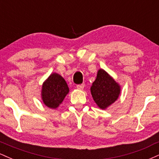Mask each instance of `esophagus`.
I'll return each mask as SVG.
<instances>
[{"instance_id":"1","label":"esophagus","mask_w":159,"mask_h":159,"mask_svg":"<svg viewBox=\"0 0 159 159\" xmlns=\"http://www.w3.org/2000/svg\"><path fill=\"white\" fill-rule=\"evenodd\" d=\"M77 89L78 90H83L84 88V84H78L77 85Z\"/></svg>"}]
</instances>
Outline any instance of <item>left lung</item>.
Returning <instances> with one entry per match:
<instances>
[{"instance_id": "8db88e82", "label": "left lung", "mask_w": 159, "mask_h": 159, "mask_svg": "<svg viewBox=\"0 0 159 159\" xmlns=\"http://www.w3.org/2000/svg\"><path fill=\"white\" fill-rule=\"evenodd\" d=\"M90 92L98 107L105 110L119 97L120 86L107 72L100 69L91 86Z\"/></svg>"}]
</instances>
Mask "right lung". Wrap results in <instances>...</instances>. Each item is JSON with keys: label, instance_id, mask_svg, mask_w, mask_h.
I'll list each match as a JSON object with an SVG mask.
<instances>
[{"label": "right lung", "instance_id": "obj_1", "mask_svg": "<svg viewBox=\"0 0 159 159\" xmlns=\"http://www.w3.org/2000/svg\"><path fill=\"white\" fill-rule=\"evenodd\" d=\"M69 91L64 78L59 74L52 73L42 87V99L47 107L55 109L62 103Z\"/></svg>", "mask_w": 159, "mask_h": 159}]
</instances>
